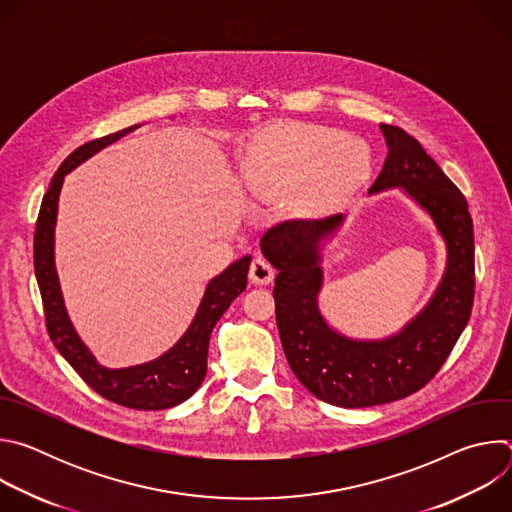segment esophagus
I'll return each instance as SVG.
<instances>
[{"label": "esophagus", "instance_id": "34e87169", "mask_svg": "<svg viewBox=\"0 0 512 512\" xmlns=\"http://www.w3.org/2000/svg\"><path fill=\"white\" fill-rule=\"evenodd\" d=\"M273 277H275V269L265 261V259H255L253 263H251V269H249V279H251V283H255V285H267V283H271L273 281Z\"/></svg>", "mask_w": 512, "mask_h": 512}]
</instances>
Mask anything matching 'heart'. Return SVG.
<instances>
[{"label":"heart","mask_w":512,"mask_h":512,"mask_svg":"<svg viewBox=\"0 0 512 512\" xmlns=\"http://www.w3.org/2000/svg\"><path fill=\"white\" fill-rule=\"evenodd\" d=\"M369 166V150L358 139L324 125H291L253 145L245 176L257 190L275 194L306 184V196L320 202L356 188Z\"/></svg>","instance_id":"1"}]
</instances>
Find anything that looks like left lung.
<instances>
[{"label": "left lung", "instance_id": "left-lung-1", "mask_svg": "<svg viewBox=\"0 0 512 512\" xmlns=\"http://www.w3.org/2000/svg\"><path fill=\"white\" fill-rule=\"evenodd\" d=\"M389 154L371 194L405 188L433 218L448 245L446 275L425 310L397 336L373 342L334 332L318 310L322 287L320 241L342 223V214L318 221H285L261 239L275 277V320L291 371L318 399L358 409L403 399L423 389L442 369L474 304V225L458 186L397 125L381 123Z\"/></svg>", "mask_w": 512, "mask_h": 512}]
</instances>
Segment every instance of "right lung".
I'll list each match as a JSON object with an SVG mask.
<instances>
[{
    "label": "right lung",
    "mask_w": 512,
    "mask_h": 512,
    "mask_svg": "<svg viewBox=\"0 0 512 512\" xmlns=\"http://www.w3.org/2000/svg\"><path fill=\"white\" fill-rule=\"evenodd\" d=\"M137 127L139 125H131L105 137L87 141L60 164L58 172L50 182L48 192L42 198V206L38 212L34 231V271L42 296L48 336L70 367L77 371V375L95 393H99L111 403L139 411H158L180 405L182 401L192 397L204 381L212 328L227 312L231 302L245 291L251 255H245L243 259L235 261L221 275H216L208 283L190 328L164 356L152 362L139 364V367L115 371L97 364V360L81 342L66 316L54 269V225L58 210V194L62 188V180L70 170H75L79 164L95 156L99 150L107 148L109 143L117 141L119 137L127 135Z\"/></svg>",
    "instance_id": "right-lung-1"
}]
</instances>
